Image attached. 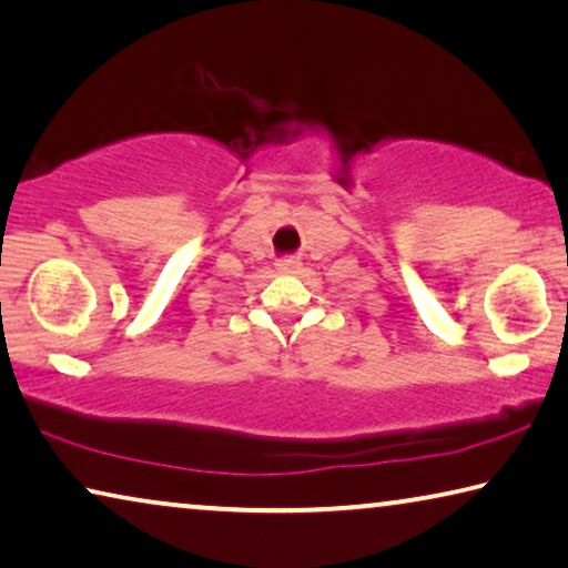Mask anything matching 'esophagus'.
Here are the masks:
<instances>
[{"label":"esophagus","instance_id":"obj_1","mask_svg":"<svg viewBox=\"0 0 568 568\" xmlns=\"http://www.w3.org/2000/svg\"><path fill=\"white\" fill-rule=\"evenodd\" d=\"M300 266H302V264L296 262V258H292V256L278 258V262H276V268H278V272H282V274H294Z\"/></svg>","mask_w":568,"mask_h":568}]
</instances>
